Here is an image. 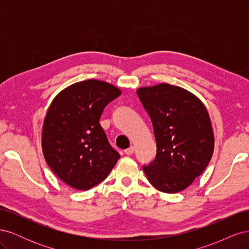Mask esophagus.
Masks as SVG:
<instances>
[{"instance_id": "obj_1", "label": "esophagus", "mask_w": 249, "mask_h": 249, "mask_svg": "<svg viewBox=\"0 0 249 249\" xmlns=\"http://www.w3.org/2000/svg\"><path fill=\"white\" fill-rule=\"evenodd\" d=\"M134 146H131V147H129V148H126V149H124V154L125 155H127V156H131V155H133V153H134Z\"/></svg>"}]
</instances>
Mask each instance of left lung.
I'll return each instance as SVG.
<instances>
[{
    "label": "left lung",
    "mask_w": 249,
    "mask_h": 249,
    "mask_svg": "<svg viewBox=\"0 0 249 249\" xmlns=\"http://www.w3.org/2000/svg\"><path fill=\"white\" fill-rule=\"evenodd\" d=\"M137 95L152 120L155 160L143 166L148 182L164 193L190 186L214 152V133L203 103L188 90L161 83L141 87Z\"/></svg>",
    "instance_id": "1"
}]
</instances>
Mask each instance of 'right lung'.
<instances>
[{
    "instance_id": "obj_1",
    "label": "right lung",
    "mask_w": 249,
    "mask_h": 249,
    "mask_svg": "<svg viewBox=\"0 0 249 249\" xmlns=\"http://www.w3.org/2000/svg\"><path fill=\"white\" fill-rule=\"evenodd\" d=\"M120 94L110 83L91 79L64 88L50 105L42 153L53 172L73 189L100 184L120 158L100 124L105 107Z\"/></svg>"
}]
</instances>
